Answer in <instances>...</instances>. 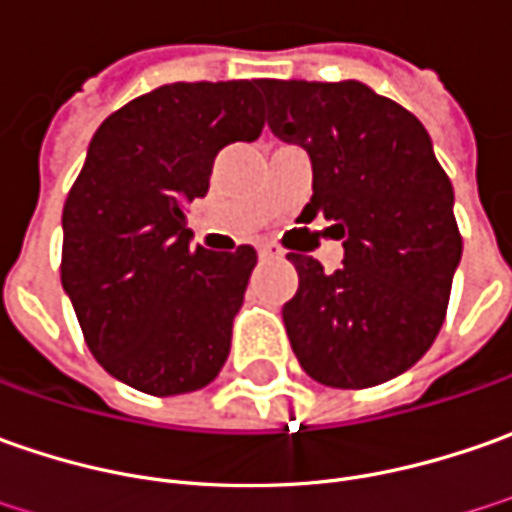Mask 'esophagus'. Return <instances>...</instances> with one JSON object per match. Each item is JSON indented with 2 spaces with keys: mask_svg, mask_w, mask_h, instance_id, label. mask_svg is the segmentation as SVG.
Here are the masks:
<instances>
[{
  "mask_svg": "<svg viewBox=\"0 0 512 512\" xmlns=\"http://www.w3.org/2000/svg\"><path fill=\"white\" fill-rule=\"evenodd\" d=\"M257 255L263 257V260H272V257H283V252L277 246H272V243H260L257 246Z\"/></svg>",
  "mask_w": 512,
  "mask_h": 512,
  "instance_id": "esophagus-1",
  "label": "esophagus"
}]
</instances>
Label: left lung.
Wrapping results in <instances>:
<instances>
[{
	"instance_id": "obj_1",
	"label": "left lung",
	"mask_w": 512,
	"mask_h": 512,
	"mask_svg": "<svg viewBox=\"0 0 512 512\" xmlns=\"http://www.w3.org/2000/svg\"><path fill=\"white\" fill-rule=\"evenodd\" d=\"M277 138L309 152L311 218L334 221L337 272L289 255L297 294L283 306L311 379L371 388L408 371L445 323L462 235L453 186L414 113L360 81L260 84Z\"/></svg>"
}]
</instances>
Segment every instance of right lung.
Listing matches in <instances>:
<instances>
[{
    "mask_svg": "<svg viewBox=\"0 0 512 512\" xmlns=\"http://www.w3.org/2000/svg\"><path fill=\"white\" fill-rule=\"evenodd\" d=\"M260 84L175 81L98 127L64 201L62 286L104 371L152 397L209 385L257 252L189 246L184 206L215 155L263 130Z\"/></svg>",
    "mask_w": 512,
    "mask_h": 512,
    "instance_id": "add662e5",
    "label": "right lung"
}]
</instances>
